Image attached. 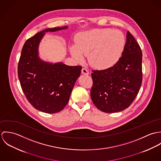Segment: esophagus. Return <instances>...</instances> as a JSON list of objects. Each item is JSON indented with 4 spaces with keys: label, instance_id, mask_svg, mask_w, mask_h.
Returning <instances> with one entry per match:
<instances>
[{
    "label": "esophagus",
    "instance_id": "obj_1",
    "mask_svg": "<svg viewBox=\"0 0 161 161\" xmlns=\"http://www.w3.org/2000/svg\"><path fill=\"white\" fill-rule=\"evenodd\" d=\"M82 74H85V75H89V70L86 68H82Z\"/></svg>",
    "mask_w": 161,
    "mask_h": 161
}]
</instances>
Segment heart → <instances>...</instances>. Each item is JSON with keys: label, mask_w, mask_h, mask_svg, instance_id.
I'll list each match as a JSON object with an SVG mask.
<instances>
[{"label": "heart", "mask_w": 161, "mask_h": 161, "mask_svg": "<svg viewBox=\"0 0 161 161\" xmlns=\"http://www.w3.org/2000/svg\"><path fill=\"white\" fill-rule=\"evenodd\" d=\"M75 45L70 46L72 56L78 61L88 54L91 65L105 69L114 66L119 60L125 45V38L118 30L93 29L79 33Z\"/></svg>", "instance_id": "heart-1"}]
</instances>
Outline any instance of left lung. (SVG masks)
Returning <instances> with one entry per match:
<instances>
[{
  "instance_id": "left-lung-1",
  "label": "left lung",
  "mask_w": 161,
  "mask_h": 161,
  "mask_svg": "<svg viewBox=\"0 0 161 161\" xmlns=\"http://www.w3.org/2000/svg\"><path fill=\"white\" fill-rule=\"evenodd\" d=\"M92 102L100 111L116 113L127 108L134 101L142 84V52L135 38L126 34L121 57L115 65L92 73Z\"/></svg>"
}]
</instances>
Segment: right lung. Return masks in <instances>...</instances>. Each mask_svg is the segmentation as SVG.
<instances>
[{
	"instance_id": "right-lung-1",
	"label": "right lung",
	"mask_w": 161,
	"mask_h": 161,
	"mask_svg": "<svg viewBox=\"0 0 161 161\" xmlns=\"http://www.w3.org/2000/svg\"><path fill=\"white\" fill-rule=\"evenodd\" d=\"M68 28H46L27 40L18 65L19 79L27 100L35 108L46 114H55L64 109L81 73L80 66L47 62L39 55L40 43L46 33Z\"/></svg>"
}]
</instances>
